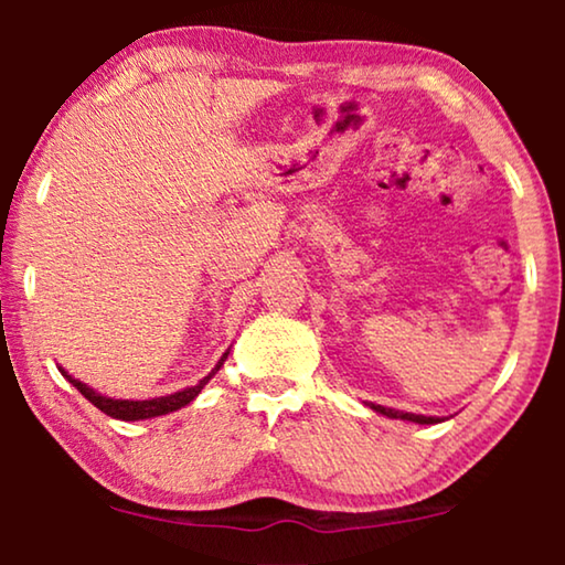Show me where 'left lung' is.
I'll use <instances>...</instances> for the list:
<instances>
[{
  "mask_svg": "<svg viewBox=\"0 0 565 565\" xmlns=\"http://www.w3.org/2000/svg\"><path fill=\"white\" fill-rule=\"evenodd\" d=\"M373 412L388 416V419H404V422H414V424H439L443 419L439 416H424V414H408V412H396V408L381 406V404H367Z\"/></svg>",
  "mask_w": 565,
  "mask_h": 565,
  "instance_id": "8db88e82",
  "label": "left lung"
}]
</instances>
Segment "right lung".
I'll use <instances>...</instances> for the list:
<instances>
[{
	"label": "right lung",
	"instance_id": "add662e5",
	"mask_svg": "<svg viewBox=\"0 0 565 565\" xmlns=\"http://www.w3.org/2000/svg\"><path fill=\"white\" fill-rule=\"evenodd\" d=\"M228 352H231V350L223 352V358L218 360V365H215V367L211 370V373H207V375H205L203 381H200V383L190 385V388H182V391H177V393H169V396H159V398H146V401H128V398H110V396H103V393H97L95 388H89L87 383H82L79 377L68 375L64 367H58V370H61V375H64L66 381L72 383L74 388L79 391L82 396L89 401V404H95V406H97L99 412H103V414L113 416V419H120V422H138V419H153V416H164V414H172V412H177V408L188 406L190 401H195V398H198V393L205 388L207 381H211V377H213V375L218 373V370H221L223 362H226Z\"/></svg>",
	"mask_w": 565,
	"mask_h": 565
}]
</instances>
